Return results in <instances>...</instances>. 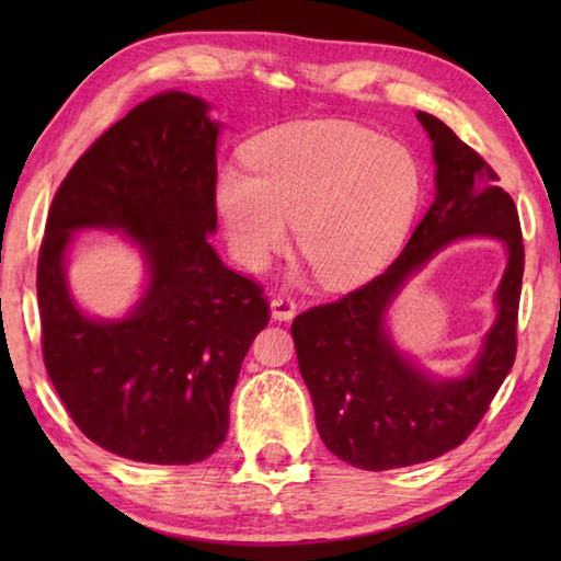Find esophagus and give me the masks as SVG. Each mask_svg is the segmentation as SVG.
I'll use <instances>...</instances> for the list:
<instances>
[{
  "label": "esophagus",
  "instance_id": "34e87169",
  "mask_svg": "<svg viewBox=\"0 0 561 561\" xmlns=\"http://www.w3.org/2000/svg\"><path fill=\"white\" fill-rule=\"evenodd\" d=\"M270 313L274 320H294L296 316V304L291 299H287V296H274V299L270 301Z\"/></svg>",
  "mask_w": 561,
  "mask_h": 561
}]
</instances>
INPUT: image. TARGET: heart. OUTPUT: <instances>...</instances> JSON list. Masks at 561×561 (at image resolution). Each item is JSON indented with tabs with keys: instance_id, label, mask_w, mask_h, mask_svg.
Listing matches in <instances>:
<instances>
[{
	"instance_id": "b5f03b06",
	"label": "heart",
	"mask_w": 561,
	"mask_h": 561,
	"mask_svg": "<svg viewBox=\"0 0 561 561\" xmlns=\"http://www.w3.org/2000/svg\"><path fill=\"white\" fill-rule=\"evenodd\" d=\"M248 173L224 165L214 199L231 255L250 272L296 245L328 289L383 272L408 238L424 195L414 153L354 125H316L260 141Z\"/></svg>"
}]
</instances>
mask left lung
<instances>
[{
  "mask_svg": "<svg viewBox=\"0 0 561 561\" xmlns=\"http://www.w3.org/2000/svg\"><path fill=\"white\" fill-rule=\"evenodd\" d=\"M416 121L432 139L434 202L392 265L335 304L296 316L291 335L316 426L330 453L362 470L434 460L480 424L516 359L523 236L514 199L478 151L428 113ZM502 240L507 270L495 295L497 318L460 377H436L398 347L387 311L416 271L460 237Z\"/></svg>",
  "mask_w": 561,
  "mask_h": 561,
  "instance_id": "8db88e82",
  "label": "left lung"
}]
</instances>
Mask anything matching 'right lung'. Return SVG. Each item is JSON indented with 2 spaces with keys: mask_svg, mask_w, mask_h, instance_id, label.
Returning <instances> with one entry per match:
<instances>
[{
  "mask_svg": "<svg viewBox=\"0 0 561 561\" xmlns=\"http://www.w3.org/2000/svg\"><path fill=\"white\" fill-rule=\"evenodd\" d=\"M211 105L163 91L93 141L57 187L38 257L47 376L93 444L137 462L209 458L229 432L238 371L270 308L211 248L217 139ZM121 230L148 284L123 319L80 311L66 282L79 230Z\"/></svg>",
  "mask_w": 561,
  "mask_h": 561,
  "instance_id": "obj_1",
  "label": "right lung"
}]
</instances>
